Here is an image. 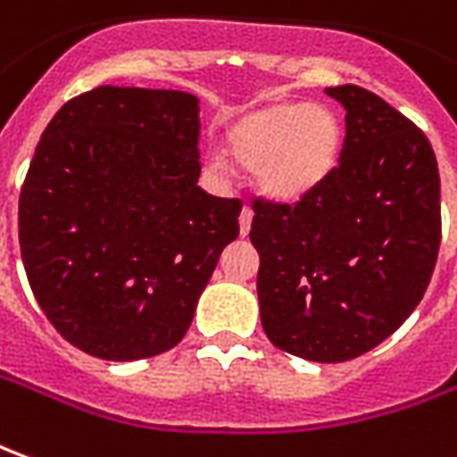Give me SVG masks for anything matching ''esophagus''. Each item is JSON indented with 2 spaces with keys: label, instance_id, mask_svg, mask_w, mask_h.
Returning <instances> with one entry per match:
<instances>
[{
  "label": "esophagus",
  "instance_id": "34e87169",
  "mask_svg": "<svg viewBox=\"0 0 457 457\" xmlns=\"http://www.w3.org/2000/svg\"><path fill=\"white\" fill-rule=\"evenodd\" d=\"M252 218H254L252 207H242V212H239V235L242 237H247V232L252 228Z\"/></svg>",
  "mask_w": 457,
  "mask_h": 457
}]
</instances>
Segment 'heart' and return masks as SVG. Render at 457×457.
Wrapping results in <instances>:
<instances>
[{"label":"heart","mask_w":457,"mask_h":457,"mask_svg":"<svg viewBox=\"0 0 457 457\" xmlns=\"http://www.w3.org/2000/svg\"><path fill=\"white\" fill-rule=\"evenodd\" d=\"M225 143L235 161L254 168L267 195L295 203L312 195L334 173L344 129L339 116L324 104L274 101L239 116ZM207 165L222 170L225 158L210 153Z\"/></svg>","instance_id":"heart-1"}]
</instances>
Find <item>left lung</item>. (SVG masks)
<instances>
[{
    "label": "left lung",
    "mask_w": 457,
    "mask_h": 457,
    "mask_svg": "<svg viewBox=\"0 0 457 457\" xmlns=\"http://www.w3.org/2000/svg\"><path fill=\"white\" fill-rule=\"evenodd\" d=\"M327 94L346 111L339 165L296 205L257 197L250 239L267 339L339 363L388 339L426 295L440 175L426 133L381 96L353 84Z\"/></svg>",
    "instance_id": "8db88e82"
}]
</instances>
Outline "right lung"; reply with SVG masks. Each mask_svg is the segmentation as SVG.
I'll return each mask as SVG.
<instances>
[{"instance_id": "right-lung-1", "label": "right lung", "mask_w": 457, "mask_h": 457, "mask_svg": "<svg viewBox=\"0 0 457 457\" xmlns=\"http://www.w3.org/2000/svg\"><path fill=\"white\" fill-rule=\"evenodd\" d=\"M197 138L200 101L185 91L98 86L49 120L19 195V247L76 349L136 361L190 328L242 210L197 187Z\"/></svg>"}]
</instances>
